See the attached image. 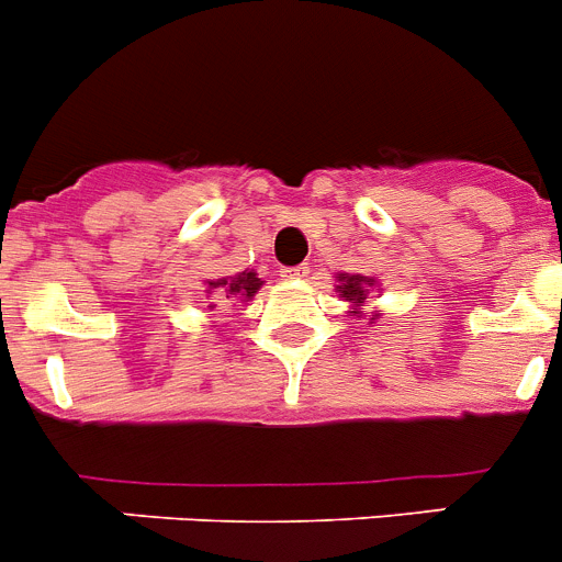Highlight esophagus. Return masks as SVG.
<instances>
[{
    "mask_svg": "<svg viewBox=\"0 0 562 562\" xmlns=\"http://www.w3.org/2000/svg\"><path fill=\"white\" fill-rule=\"evenodd\" d=\"M310 274V266L307 263H299V266H288L282 269V277H291V280H302V277Z\"/></svg>",
    "mask_w": 562,
    "mask_h": 562,
    "instance_id": "obj_1",
    "label": "esophagus"
}]
</instances>
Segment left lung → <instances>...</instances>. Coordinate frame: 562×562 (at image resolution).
<instances>
[{
    "mask_svg": "<svg viewBox=\"0 0 562 562\" xmlns=\"http://www.w3.org/2000/svg\"><path fill=\"white\" fill-rule=\"evenodd\" d=\"M364 285H373V282L370 280H364V277H340V296H346V299H351V302H357V304H362L364 299ZM353 313H357V310H353Z\"/></svg>",
    "mask_w": 562,
    "mask_h": 562,
    "instance_id": "obj_1",
    "label": "left lung"
}]
</instances>
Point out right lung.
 <instances>
[{
    "label": "right lung",
    "mask_w": 562,
    "mask_h": 562,
    "mask_svg": "<svg viewBox=\"0 0 562 562\" xmlns=\"http://www.w3.org/2000/svg\"><path fill=\"white\" fill-rule=\"evenodd\" d=\"M209 285L220 288V291L231 293V296L252 299L263 282H260V277L255 274V271H241V274H236L233 280H216V282H209Z\"/></svg>",
    "instance_id": "right-lung-1"
}]
</instances>
